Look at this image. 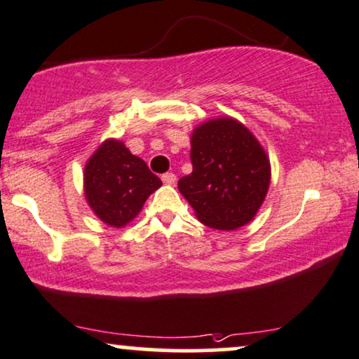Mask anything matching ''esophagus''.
Masks as SVG:
<instances>
[{
	"label": "esophagus",
	"instance_id": "1",
	"mask_svg": "<svg viewBox=\"0 0 359 359\" xmlns=\"http://www.w3.org/2000/svg\"><path fill=\"white\" fill-rule=\"evenodd\" d=\"M161 180H163V183L170 184V187H171V184L176 183V176L172 175V172H165V175L161 176Z\"/></svg>",
	"mask_w": 359,
	"mask_h": 359
}]
</instances>
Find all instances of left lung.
Returning <instances> with one entry per match:
<instances>
[{
    "label": "left lung",
    "mask_w": 359,
    "mask_h": 359,
    "mask_svg": "<svg viewBox=\"0 0 359 359\" xmlns=\"http://www.w3.org/2000/svg\"><path fill=\"white\" fill-rule=\"evenodd\" d=\"M193 172L178 189L206 226L233 231L255 218L266 198L271 165L256 136L231 116L208 119L191 133Z\"/></svg>",
    "instance_id": "8db88e82"
}]
</instances>
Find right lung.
Wrapping results in <instances>:
<instances>
[{"instance_id": "right-lung-1", "label": "right lung", "mask_w": 359, "mask_h": 359, "mask_svg": "<svg viewBox=\"0 0 359 359\" xmlns=\"http://www.w3.org/2000/svg\"><path fill=\"white\" fill-rule=\"evenodd\" d=\"M161 180L135 156L123 141L109 138L98 146L85 165L83 188L88 206L104 224L123 228L140 215Z\"/></svg>"}]
</instances>
